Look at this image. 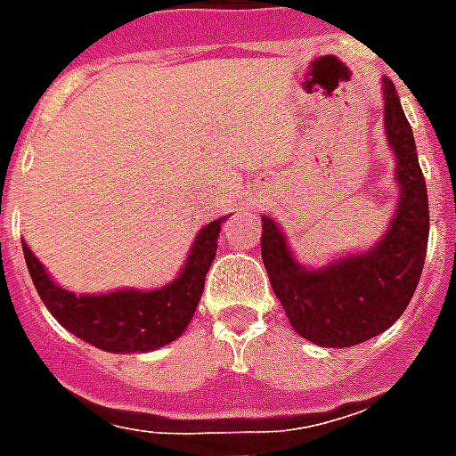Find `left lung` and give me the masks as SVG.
I'll return each instance as SVG.
<instances>
[{"label": "left lung", "instance_id": "1", "mask_svg": "<svg viewBox=\"0 0 456 456\" xmlns=\"http://www.w3.org/2000/svg\"><path fill=\"white\" fill-rule=\"evenodd\" d=\"M381 90L383 126L395 153V180L401 185L395 217L381 241L366 254L310 271L293 256L276 222L261 217V258L273 293L297 335L330 349L354 346L388 330L411 303L428 254V185L412 129L395 85L383 77Z\"/></svg>", "mask_w": 456, "mask_h": 456}]
</instances>
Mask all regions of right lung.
<instances>
[{"mask_svg":"<svg viewBox=\"0 0 456 456\" xmlns=\"http://www.w3.org/2000/svg\"><path fill=\"white\" fill-rule=\"evenodd\" d=\"M215 219L200 229L180 276L156 290H114L104 296H75L45 273L44 264L24 244L26 268L38 296L61 325L104 352H151L178 339L195 315L205 276L217 254Z\"/></svg>","mask_w":456,"mask_h":456,"instance_id":"add662e5","label":"right lung"}]
</instances>
